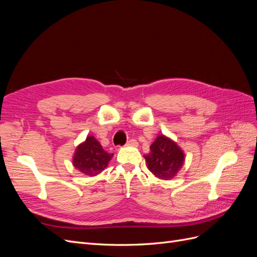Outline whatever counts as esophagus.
Masks as SVG:
<instances>
[{
	"label": "esophagus",
	"instance_id": "1",
	"mask_svg": "<svg viewBox=\"0 0 257 257\" xmlns=\"http://www.w3.org/2000/svg\"><path fill=\"white\" fill-rule=\"evenodd\" d=\"M126 146H128V147H137L138 143L135 141V139H130V141L126 143Z\"/></svg>",
	"mask_w": 257,
	"mask_h": 257
}]
</instances>
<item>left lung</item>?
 <instances>
[{"instance_id":"left-lung-1","label":"left lung","mask_w":257,"mask_h":257,"mask_svg":"<svg viewBox=\"0 0 257 257\" xmlns=\"http://www.w3.org/2000/svg\"><path fill=\"white\" fill-rule=\"evenodd\" d=\"M147 167L161 180H172L184 164L183 150L173 139L159 135L150 147V153L144 157Z\"/></svg>"}]
</instances>
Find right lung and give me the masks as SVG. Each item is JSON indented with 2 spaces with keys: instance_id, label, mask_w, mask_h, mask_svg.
I'll return each instance as SVG.
<instances>
[{
  "instance_id": "1",
  "label": "right lung",
  "mask_w": 257,
  "mask_h": 257,
  "mask_svg": "<svg viewBox=\"0 0 257 257\" xmlns=\"http://www.w3.org/2000/svg\"><path fill=\"white\" fill-rule=\"evenodd\" d=\"M112 157L113 154L106 152L94 136L89 135L84 142L77 146L73 157V165L78 172L94 177L108 166Z\"/></svg>"
}]
</instances>
